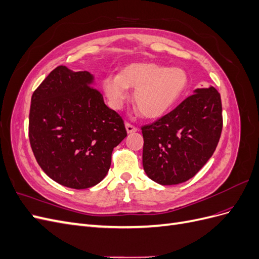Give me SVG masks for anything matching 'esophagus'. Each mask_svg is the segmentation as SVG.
Masks as SVG:
<instances>
[{
    "label": "esophagus",
    "mask_w": 259,
    "mask_h": 259,
    "mask_svg": "<svg viewBox=\"0 0 259 259\" xmlns=\"http://www.w3.org/2000/svg\"><path fill=\"white\" fill-rule=\"evenodd\" d=\"M125 128H126V132L128 133V134H132V133H135L137 132V127H135L134 125H132L130 123H125Z\"/></svg>",
    "instance_id": "34e87169"
}]
</instances>
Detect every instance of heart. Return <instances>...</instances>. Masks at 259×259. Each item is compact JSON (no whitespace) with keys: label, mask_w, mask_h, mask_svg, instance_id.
<instances>
[{"label":"heart","mask_w":259,"mask_h":259,"mask_svg":"<svg viewBox=\"0 0 259 259\" xmlns=\"http://www.w3.org/2000/svg\"><path fill=\"white\" fill-rule=\"evenodd\" d=\"M189 76L179 67L167 68L153 62H136L125 67L120 74L108 75L103 89L108 104L120 110L135 89L134 101L147 119H158L167 113L184 96Z\"/></svg>","instance_id":"heart-1"}]
</instances>
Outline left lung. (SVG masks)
<instances>
[{
	"mask_svg": "<svg viewBox=\"0 0 259 259\" xmlns=\"http://www.w3.org/2000/svg\"><path fill=\"white\" fill-rule=\"evenodd\" d=\"M221 95L213 86L197 89L173 111L142 127L143 166L162 186L192 178L213 155L223 130Z\"/></svg>",
	"mask_w": 259,
	"mask_h": 259,
	"instance_id": "8db88e82",
	"label": "left lung"
}]
</instances>
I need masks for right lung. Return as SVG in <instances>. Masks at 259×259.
<instances>
[{
	"instance_id": "right-lung-1",
	"label": "right lung",
	"mask_w": 259,
	"mask_h": 259,
	"mask_svg": "<svg viewBox=\"0 0 259 259\" xmlns=\"http://www.w3.org/2000/svg\"><path fill=\"white\" fill-rule=\"evenodd\" d=\"M126 136L122 117L105 105L88 71L59 66L31 98V148L44 173L65 187L86 189L100 183L113 148Z\"/></svg>"
}]
</instances>
